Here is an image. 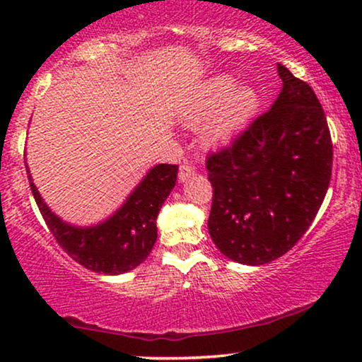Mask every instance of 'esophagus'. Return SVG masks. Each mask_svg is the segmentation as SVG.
I'll use <instances>...</instances> for the list:
<instances>
[{
  "mask_svg": "<svg viewBox=\"0 0 362 362\" xmlns=\"http://www.w3.org/2000/svg\"><path fill=\"white\" fill-rule=\"evenodd\" d=\"M194 173H195V168L192 167V163H189V161H184V163L180 165V168H178V178H180V182L189 180Z\"/></svg>",
  "mask_w": 362,
  "mask_h": 362,
  "instance_id": "1",
  "label": "esophagus"
}]
</instances>
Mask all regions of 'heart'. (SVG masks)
<instances>
[{"mask_svg": "<svg viewBox=\"0 0 362 362\" xmlns=\"http://www.w3.org/2000/svg\"><path fill=\"white\" fill-rule=\"evenodd\" d=\"M257 109L259 95L255 90L250 86L235 88V81L230 78H214L190 95L180 117L185 124L194 126L213 113L204 129V139L207 143H218L230 139L247 126Z\"/></svg>", "mask_w": 362, "mask_h": 362, "instance_id": "1", "label": "heart"}]
</instances>
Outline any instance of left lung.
Wrapping results in <instances>:
<instances>
[{
  "label": "left lung",
  "mask_w": 362,
  "mask_h": 362,
  "mask_svg": "<svg viewBox=\"0 0 362 362\" xmlns=\"http://www.w3.org/2000/svg\"><path fill=\"white\" fill-rule=\"evenodd\" d=\"M271 110L206 160L213 185L207 228L228 259L262 265L289 252L313 223L332 175L330 129L306 81L277 64Z\"/></svg>",
  "instance_id": "left-lung-1"
}]
</instances>
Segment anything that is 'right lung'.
Listing matches in <instances>:
<instances>
[{
  "mask_svg": "<svg viewBox=\"0 0 362 362\" xmlns=\"http://www.w3.org/2000/svg\"><path fill=\"white\" fill-rule=\"evenodd\" d=\"M177 172V165H156L117 213L91 228L71 226L57 218L45 206L30 175L28 180L40 214L62 250L88 271L115 276L138 267L151 253L158 238V213L175 187Z\"/></svg>",
  "mask_w": 362,
  "mask_h": 362,
  "instance_id": "obj_1",
  "label": "right lung"
}]
</instances>
